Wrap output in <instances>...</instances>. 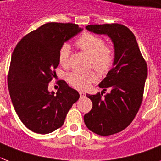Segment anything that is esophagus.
Listing matches in <instances>:
<instances>
[{"label":"esophagus","mask_w":161,"mask_h":161,"mask_svg":"<svg viewBox=\"0 0 161 161\" xmlns=\"http://www.w3.org/2000/svg\"><path fill=\"white\" fill-rule=\"evenodd\" d=\"M79 94H80L81 98L85 97V93H84V92H83V91H80V92H79Z\"/></svg>","instance_id":"34e87169"}]
</instances>
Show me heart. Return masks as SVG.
Masks as SVG:
<instances>
[{
  "instance_id": "heart-1",
  "label": "heart",
  "mask_w": 161,
  "mask_h": 161,
  "mask_svg": "<svg viewBox=\"0 0 161 161\" xmlns=\"http://www.w3.org/2000/svg\"><path fill=\"white\" fill-rule=\"evenodd\" d=\"M75 45L81 51L90 56L89 68L95 69L99 74L104 75L114 67L115 62V51L112 45L105 44L104 39L100 36L84 32L75 42ZM71 47L68 43H63L58 53V61L61 65L68 67ZM94 71H73L68 75V82L73 88L85 89L91 83L97 80Z\"/></svg>"
}]
</instances>
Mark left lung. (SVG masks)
<instances>
[{
    "instance_id": "left-lung-1",
    "label": "left lung",
    "mask_w": 161,
    "mask_h": 161,
    "mask_svg": "<svg viewBox=\"0 0 161 161\" xmlns=\"http://www.w3.org/2000/svg\"><path fill=\"white\" fill-rule=\"evenodd\" d=\"M88 31L105 34L112 40L115 51L114 68L99 83L110 93L86 94L93 107L84 115V123L92 132L108 136L122 131L130 125L143 100L147 64L135 35L127 26L118 23L88 25Z\"/></svg>"
}]
</instances>
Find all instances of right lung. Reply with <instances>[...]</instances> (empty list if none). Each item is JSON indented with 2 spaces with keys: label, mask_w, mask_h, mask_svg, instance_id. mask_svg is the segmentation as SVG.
<instances>
[{
  "label": "right lung",
  "mask_w": 161,
  "mask_h": 161,
  "mask_svg": "<svg viewBox=\"0 0 161 161\" xmlns=\"http://www.w3.org/2000/svg\"><path fill=\"white\" fill-rule=\"evenodd\" d=\"M82 30L77 24L48 22L23 36L14 49L9 93L19 119L33 132L45 135L62 127L79 98L65 81H60L56 94L49 92L48 85L56 77L61 46Z\"/></svg>",
  "instance_id": "1"
}]
</instances>
